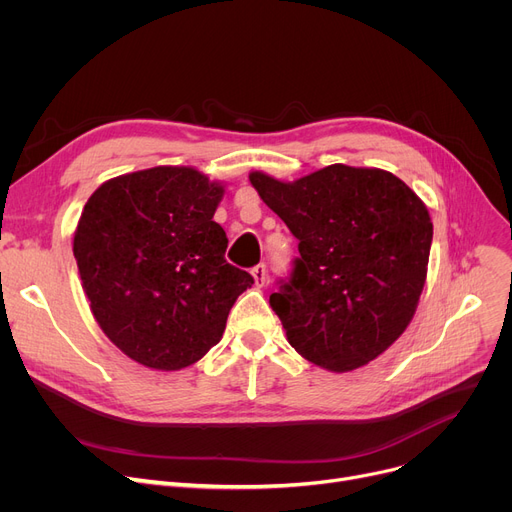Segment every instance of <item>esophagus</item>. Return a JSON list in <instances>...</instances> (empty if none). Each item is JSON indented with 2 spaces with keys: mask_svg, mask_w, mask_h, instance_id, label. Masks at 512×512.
I'll return each instance as SVG.
<instances>
[{
  "mask_svg": "<svg viewBox=\"0 0 512 512\" xmlns=\"http://www.w3.org/2000/svg\"><path fill=\"white\" fill-rule=\"evenodd\" d=\"M251 274H253V278H255V284L261 288V286L265 284V280H267V270H265V265H263V263L255 265L253 270H251Z\"/></svg>",
  "mask_w": 512,
  "mask_h": 512,
  "instance_id": "obj_1",
  "label": "esophagus"
}]
</instances>
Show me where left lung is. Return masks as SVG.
I'll list each match as a JSON object with an SVG mask.
<instances>
[{
	"label": "left lung",
	"instance_id": "left-lung-1",
	"mask_svg": "<svg viewBox=\"0 0 512 512\" xmlns=\"http://www.w3.org/2000/svg\"><path fill=\"white\" fill-rule=\"evenodd\" d=\"M249 180L299 240L301 257L270 297L290 346L336 373L380 357L411 324L425 284L434 236L425 203L378 168Z\"/></svg>",
	"mask_w": 512,
	"mask_h": 512
}]
</instances>
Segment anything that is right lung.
<instances>
[{"instance_id":"add662e5","label":"right lung","mask_w":512,"mask_h":512,"mask_svg":"<svg viewBox=\"0 0 512 512\" xmlns=\"http://www.w3.org/2000/svg\"><path fill=\"white\" fill-rule=\"evenodd\" d=\"M224 184L186 166L103 182L74 230V259L103 334L145 367L178 371L222 340L253 276L224 259Z\"/></svg>"}]
</instances>
